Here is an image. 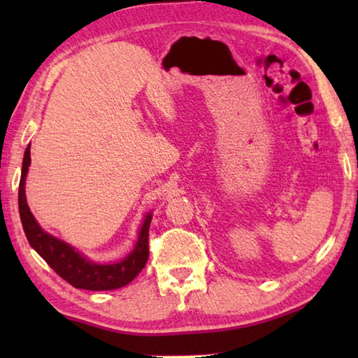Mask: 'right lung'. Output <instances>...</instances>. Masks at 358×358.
Instances as JSON below:
<instances>
[{"label": "right lung", "mask_w": 358, "mask_h": 358, "mask_svg": "<svg viewBox=\"0 0 358 358\" xmlns=\"http://www.w3.org/2000/svg\"><path fill=\"white\" fill-rule=\"evenodd\" d=\"M28 145L22 162V177L19 185V211L25 235L33 250L52 266L57 273L68 281L76 289L85 290H113L129 284L141 273L148 260V230L153 215H145L143 222L138 230L137 241L132 251L118 262L99 264L78 252L74 246L59 240L45 230L34 220L31 210L28 207L25 196V181L28 167L31 164Z\"/></svg>", "instance_id": "obj_1"}]
</instances>
